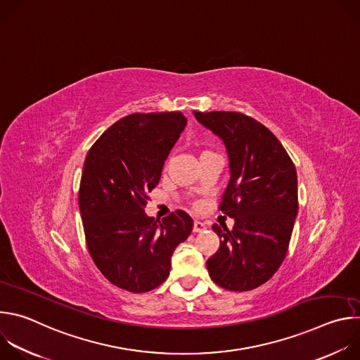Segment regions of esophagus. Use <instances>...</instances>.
I'll use <instances>...</instances> for the list:
<instances>
[{
    "label": "esophagus",
    "mask_w": 360,
    "mask_h": 360,
    "mask_svg": "<svg viewBox=\"0 0 360 360\" xmlns=\"http://www.w3.org/2000/svg\"><path fill=\"white\" fill-rule=\"evenodd\" d=\"M205 229H207V225H205L203 222H200V221H195V222H193V232H195V233L203 232Z\"/></svg>",
    "instance_id": "obj_1"
}]
</instances>
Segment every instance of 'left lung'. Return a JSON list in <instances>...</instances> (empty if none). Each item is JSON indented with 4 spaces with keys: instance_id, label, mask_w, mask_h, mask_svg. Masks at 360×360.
<instances>
[{
    "instance_id": "obj_1",
    "label": "left lung",
    "mask_w": 360,
    "mask_h": 360,
    "mask_svg": "<svg viewBox=\"0 0 360 360\" xmlns=\"http://www.w3.org/2000/svg\"><path fill=\"white\" fill-rule=\"evenodd\" d=\"M195 118L225 143L231 179L219 210L233 229L212 226L219 249L207 261L212 281L228 290H252L282 265L297 215V176L279 139L240 112H198Z\"/></svg>"
}]
</instances>
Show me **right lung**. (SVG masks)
<instances>
[{
  "label": "right lung",
  "instance_id": "add662e5",
  "mask_svg": "<svg viewBox=\"0 0 360 360\" xmlns=\"http://www.w3.org/2000/svg\"><path fill=\"white\" fill-rule=\"evenodd\" d=\"M185 125L182 112L131 114L86 153L78 193L86 246L101 274L121 289L142 293L165 282L175 248L192 232L184 211L162 221L143 212Z\"/></svg>",
  "mask_w": 360,
  "mask_h": 360
}]
</instances>
